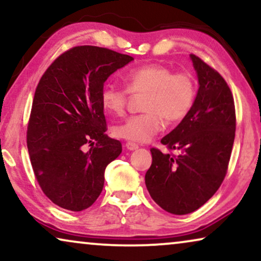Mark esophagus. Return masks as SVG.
I'll return each mask as SVG.
<instances>
[{"label": "esophagus", "instance_id": "34e87169", "mask_svg": "<svg viewBox=\"0 0 261 261\" xmlns=\"http://www.w3.org/2000/svg\"><path fill=\"white\" fill-rule=\"evenodd\" d=\"M126 148L129 149V151H134V149L139 148V146H138V144H135V142L128 141V142H126Z\"/></svg>", "mask_w": 261, "mask_h": 261}]
</instances>
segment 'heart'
<instances>
[{
    "instance_id": "1",
    "label": "heart",
    "mask_w": 261,
    "mask_h": 261,
    "mask_svg": "<svg viewBox=\"0 0 261 261\" xmlns=\"http://www.w3.org/2000/svg\"><path fill=\"white\" fill-rule=\"evenodd\" d=\"M127 89L113 83L103 85L101 103L108 114L122 116L126 113L129 92L146 94L142 102L144 114L128 117L113 128L115 137L135 142H146L169 123L179 122L187 117L194 106L197 88L194 77L188 72H173L160 64L130 70L123 76Z\"/></svg>"
}]
</instances>
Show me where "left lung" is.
Segmentation results:
<instances>
[{"instance_id": "8db88e82", "label": "left lung", "mask_w": 261, "mask_h": 261, "mask_svg": "<svg viewBox=\"0 0 261 261\" xmlns=\"http://www.w3.org/2000/svg\"><path fill=\"white\" fill-rule=\"evenodd\" d=\"M198 91L190 113L162 139L177 154L151 148L146 188L156 204L174 215L190 214L208 202L226 177L235 138V106L223 77L190 55Z\"/></svg>"}]
</instances>
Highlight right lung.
Instances as JSON below:
<instances>
[{"mask_svg": "<svg viewBox=\"0 0 261 261\" xmlns=\"http://www.w3.org/2000/svg\"><path fill=\"white\" fill-rule=\"evenodd\" d=\"M134 60L109 48L76 46L39 81L27 127V148L44 194L60 208L82 212L105 185V170L122 152L106 134L101 90L110 74ZM84 144L92 146L88 152Z\"/></svg>", "mask_w": 261, "mask_h": 261, "instance_id": "right-lung-1", "label": "right lung"}]
</instances>
